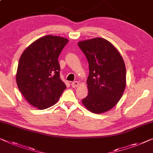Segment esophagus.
I'll return each mask as SVG.
<instances>
[{
  "instance_id": "1",
  "label": "esophagus",
  "mask_w": 153,
  "mask_h": 153,
  "mask_svg": "<svg viewBox=\"0 0 153 153\" xmlns=\"http://www.w3.org/2000/svg\"><path fill=\"white\" fill-rule=\"evenodd\" d=\"M78 85H79V82L77 81H75V82H71V86L73 88H76Z\"/></svg>"
}]
</instances>
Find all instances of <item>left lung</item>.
Masks as SVG:
<instances>
[{"mask_svg":"<svg viewBox=\"0 0 153 153\" xmlns=\"http://www.w3.org/2000/svg\"><path fill=\"white\" fill-rule=\"evenodd\" d=\"M89 66L88 94L82 102L88 110L102 113L113 108L126 87V67L122 56L108 40L95 38L78 42Z\"/></svg>","mask_w":153,"mask_h":153,"instance_id":"8db88e82","label":"left lung"}]
</instances>
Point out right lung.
<instances>
[{"label": "right lung", "instance_id": "1", "mask_svg": "<svg viewBox=\"0 0 153 153\" xmlns=\"http://www.w3.org/2000/svg\"><path fill=\"white\" fill-rule=\"evenodd\" d=\"M68 42L60 36H45L29 45L20 56L16 83L34 107L42 110L53 106L67 88L60 77L58 59Z\"/></svg>", "mask_w": 153, "mask_h": 153}]
</instances>
